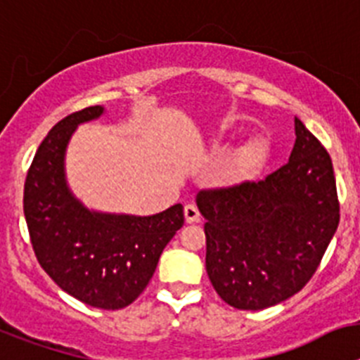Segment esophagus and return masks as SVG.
<instances>
[{
	"mask_svg": "<svg viewBox=\"0 0 360 360\" xmlns=\"http://www.w3.org/2000/svg\"><path fill=\"white\" fill-rule=\"evenodd\" d=\"M184 217H186V223H199L201 214H199V208L195 205H186L184 206Z\"/></svg>",
	"mask_w": 360,
	"mask_h": 360,
	"instance_id": "34e87169",
	"label": "esophagus"
}]
</instances>
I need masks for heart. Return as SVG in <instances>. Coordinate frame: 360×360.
I'll return each instance as SVG.
<instances>
[{"instance_id":"heart-1","label":"heart","mask_w":360,"mask_h":360,"mask_svg":"<svg viewBox=\"0 0 360 360\" xmlns=\"http://www.w3.org/2000/svg\"><path fill=\"white\" fill-rule=\"evenodd\" d=\"M257 162H259V158L255 152H246V154L243 155V159H240V170L252 172L255 167H257Z\"/></svg>"}]
</instances>
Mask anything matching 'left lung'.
Returning a JSON list of instances; mask_svg holds the SVG:
<instances>
[{"label": "left lung", "instance_id": "1", "mask_svg": "<svg viewBox=\"0 0 360 360\" xmlns=\"http://www.w3.org/2000/svg\"><path fill=\"white\" fill-rule=\"evenodd\" d=\"M295 136L290 161L262 181L198 193L206 271L237 310H264L301 292L339 226L330 154L297 117Z\"/></svg>", "mask_w": 360, "mask_h": 360}]
</instances>
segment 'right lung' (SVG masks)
Instances as JSON below:
<instances>
[{
    "label": "right lung",
    "instance_id": "1",
    "mask_svg": "<svg viewBox=\"0 0 360 360\" xmlns=\"http://www.w3.org/2000/svg\"><path fill=\"white\" fill-rule=\"evenodd\" d=\"M101 114L103 106H89L46 134L27 172L23 212L37 262L59 288L94 308L120 310L146 288L184 212L174 205L150 217L98 214L68 192V139L77 124Z\"/></svg>",
    "mask_w": 360,
    "mask_h": 360
}]
</instances>
